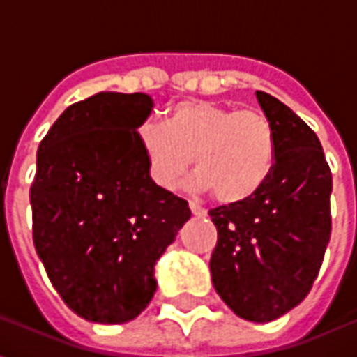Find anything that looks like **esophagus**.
I'll return each instance as SVG.
<instances>
[{"mask_svg": "<svg viewBox=\"0 0 357 357\" xmlns=\"http://www.w3.org/2000/svg\"><path fill=\"white\" fill-rule=\"evenodd\" d=\"M189 208H191V212H193L195 216L197 218H204L206 216V210L202 208L201 204L199 202H195V201H189Z\"/></svg>", "mask_w": 357, "mask_h": 357, "instance_id": "esophagus-1", "label": "esophagus"}]
</instances>
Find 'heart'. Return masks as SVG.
I'll return each mask as SVG.
<instances>
[{
	"label": "heart",
	"mask_w": 357,
	"mask_h": 357,
	"mask_svg": "<svg viewBox=\"0 0 357 357\" xmlns=\"http://www.w3.org/2000/svg\"><path fill=\"white\" fill-rule=\"evenodd\" d=\"M137 143L160 189L174 191L195 156V185L210 189L224 204L252 199L277 160V133L266 114L201 99L174 105L162 124L145 122Z\"/></svg>",
	"instance_id": "obj_1"
}]
</instances>
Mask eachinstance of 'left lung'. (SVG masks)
<instances>
[{"mask_svg":"<svg viewBox=\"0 0 357 357\" xmlns=\"http://www.w3.org/2000/svg\"><path fill=\"white\" fill-rule=\"evenodd\" d=\"M256 97L275 128V168L252 199L208 212L218 229L210 273L235 314L268 323L298 306L319 273L333 176L314 130L275 97Z\"/></svg>","mask_w":357,"mask_h":357,"instance_id":"8db88e82","label":"left lung"}]
</instances>
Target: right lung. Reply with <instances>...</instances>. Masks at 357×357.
I'll return each mask as SVG.
<instances>
[{
  "label": "right lung",
  "mask_w": 357,
  "mask_h": 357,
  "mask_svg": "<svg viewBox=\"0 0 357 357\" xmlns=\"http://www.w3.org/2000/svg\"><path fill=\"white\" fill-rule=\"evenodd\" d=\"M151 110L147 93H95L70 105L38 149L36 252L88 321H132L149 306L156 260L191 218L187 201L149 176L137 128Z\"/></svg>",
  "instance_id": "right-lung-1"
}]
</instances>
